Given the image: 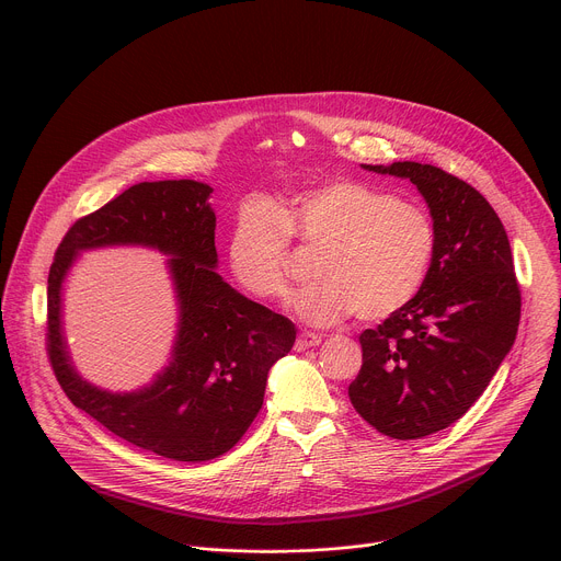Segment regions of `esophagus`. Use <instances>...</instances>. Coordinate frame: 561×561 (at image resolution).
Segmentation results:
<instances>
[{"label": "esophagus", "instance_id": "34e87169", "mask_svg": "<svg viewBox=\"0 0 561 561\" xmlns=\"http://www.w3.org/2000/svg\"><path fill=\"white\" fill-rule=\"evenodd\" d=\"M322 344V335H317V333H310V331H304V333H299L297 335V340H295V351H306V348H312V346H319Z\"/></svg>", "mask_w": 561, "mask_h": 561}]
</instances>
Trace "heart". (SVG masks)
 <instances>
[{"instance_id":"b5f03b06","label":"heart","mask_w":561,"mask_h":561,"mask_svg":"<svg viewBox=\"0 0 561 561\" xmlns=\"http://www.w3.org/2000/svg\"><path fill=\"white\" fill-rule=\"evenodd\" d=\"M288 237L322 247L312 282L295 297L308 324L329 327L355 312L379 322L422 288L435 253L428 213L357 180H329L295 191L277 208L262 199L237 206L228 266L237 284L262 301L290 293Z\"/></svg>"}]
</instances>
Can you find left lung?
Here are the masks:
<instances>
[{
    "label": "left lung",
    "mask_w": 561,
    "mask_h": 561,
    "mask_svg": "<svg viewBox=\"0 0 561 561\" xmlns=\"http://www.w3.org/2000/svg\"><path fill=\"white\" fill-rule=\"evenodd\" d=\"M366 171L411 180L426 199L435 253L420 293L359 335L355 411L381 435L422 439L457 422L508 355L522 293L502 219L463 180L417 162Z\"/></svg>",
    "instance_id": "obj_1"
}]
</instances>
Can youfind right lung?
Segmentation results:
<instances>
[{
    "instance_id": "right-lung-1",
    "label": "right lung",
    "mask_w": 561,
    "mask_h": 561,
    "mask_svg": "<svg viewBox=\"0 0 561 561\" xmlns=\"http://www.w3.org/2000/svg\"><path fill=\"white\" fill-rule=\"evenodd\" d=\"M213 188L193 180L141 182L77 219L48 273L46 351L70 402L117 437L175 461L230 450L264 404L271 366L295 344L288 317L237 293L215 271ZM139 243L172 255L181 331L172 364L135 393L81 379L60 333V284L79 250Z\"/></svg>"
}]
</instances>
